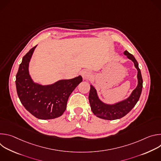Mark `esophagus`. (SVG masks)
I'll return each instance as SVG.
<instances>
[{"label":"esophagus","mask_w":161,"mask_h":161,"mask_svg":"<svg viewBox=\"0 0 161 161\" xmlns=\"http://www.w3.org/2000/svg\"><path fill=\"white\" fill-rule=\"evenodd\" d=\"M81 76L83 77V78L84 79H86L87 78H88V76H90V73L88 71L86 70H83L81 71Z\"/></svg>","instance_id":"esophagus-1"}]
</instances>
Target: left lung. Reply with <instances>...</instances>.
<instances>
[{
    "mask_svg": "<svg viewBox=\"0 0 161 161\" xmlns=\"http://www.w3.org/2000/svg\"><path fill=\"white\" fill-rule=\"evenodd\" d=\"M124 53L134 62V65L137 69L138 85L127 99L114 105H108L102 103L97 97L95 88L92 85H90L88 96L89 103L93 113L99 118L109 120L122 118L135 106L140 97L143 88V78L140 69L138 67V63L134 57L127 50Z\"/></svg>",
    "mask_w": 161,
    "mask_h": 161,
    "instance_id": "left-lung-1",
    "label": "left lung"
}]
</instances>
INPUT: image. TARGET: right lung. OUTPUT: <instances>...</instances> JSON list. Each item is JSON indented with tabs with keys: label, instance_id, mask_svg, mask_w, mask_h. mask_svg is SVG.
Returning a JSON list of instances; mask_svg holds the SVG:
<instances>
[{
	"label": "right lung",
	"instance_id": "obj_1",
	"mask_svg": "<svg viewBox=\"0 0 161 161\" xmlns=\"http://www.w3.org/2000/svg\"><path fill=\"white\" fill-rule=\"evenodd\" d=\"M36 46L22 58L16 76V87L20 102L35 117L41 120L60 117L66 109L69 97L81 82L79 76L48 86L33 83L29 74V63Z\"/></svg>",
	"mask_w": 161,
	"mask_h": 161
}]
</instances>
